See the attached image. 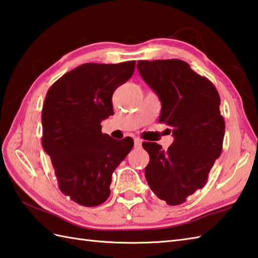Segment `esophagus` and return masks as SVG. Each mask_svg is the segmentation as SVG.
<instances>
[{"label": "esophagus", "instance_id": "34e87169", "mask_svg": "<svg viewBox=\"0 0 258 258\" xmlns=\"http://www.w3.org/2000/svg\"><path fill=\"white\" fill-rule=\"evenodd\" d=\"M134 146L135 148H138V149H140L141 146H142V140L141 139H139V138H136V139H134Z\"/></svg>", "mask_w": 258, "mask_h": 258}]
</instances>
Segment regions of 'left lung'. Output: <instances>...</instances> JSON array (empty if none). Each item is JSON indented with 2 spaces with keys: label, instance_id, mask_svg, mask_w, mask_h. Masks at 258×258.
Wrapping results in <instances>:
<instances>
[{
  "label": "left lung",
  "instance_id": "obj_1",
  "mask_svg": "<svg viewBox=\"0 0 258 258\" xmlns=\"http://www.w3.org/2000/svg\"><path fill=\"white\" fill-rule=\"evenodd\" d=\"M138 70L162 104L159 122L169 125L174 138L168 151L143 142L150 155L145 178L159 199L181 205L204 188L221 153L225 120L219 94L182 60H140Z\"/></svg>",
  "mask_w": 258,
  "mask_h": 258
}]
</instances>
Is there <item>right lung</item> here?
<instances>
[{"label": "right lung", "instance_id": "right-lung-1", "mask_svg": "<svg viewBox=\"0 0 258 258\" xmlns=\"http://www.w3.org/2000/svg\"><path fill=\"white\" fill-rule=\"evenodd\" d=\"M135 61L84 63L49 88L42 108V146L59 189L75 203L95 207L107 200L112 174L132 150V138L102 133L114 115L112 96L132 77Z\"/></svg>", "mask_w": 258, "mask_h": 258}]
</instances>
